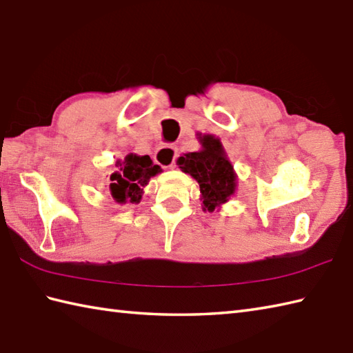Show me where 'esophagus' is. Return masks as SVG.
Returning a JSON list of instances; mask_svg holds the SVG:
<instances>
[{"label": "esophagus", "mask_w": 353, "mask_h": 353, "mask_svg": "<svg viewBox=\"0 0 353 353\" xmlns=\"http://www.w3.org/2000/svg\"><path fill=\"white\" fill-rule=\"evenodd\" d=\"M176 155H178L176 148H174V146H161V148H158L154 158H155V163L160 164L161 168L170 169V168H174Z\"/></svg>", "instance_id": "obj_1"}]
</instances>
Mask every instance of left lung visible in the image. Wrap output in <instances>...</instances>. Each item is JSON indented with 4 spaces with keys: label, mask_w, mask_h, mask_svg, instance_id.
Segmentation results:
<instances>
[{
    "label": "left lung",
    "mask_w": 353,
    "mask_h": 353,
    "mask_svg": "<svg viewBox=\"0 0 353 353\" xmlns=\"http://www.w3.org/2000/svg\"><path fill=\"white\" fill-rule=\"evenodd\" d=\"M201 149L187 152L176 160V166L199 184L203 210L214 212L236 193L237 175L218 137H198Z\"/></svg>",
    "instance_id": "obj_1"
}]
</instances>
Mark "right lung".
<instances>
[{"mask_svg": "<svg viewBox=\"0 0 353 353\" xmlns=\"http://www.w3.org/2000/svg\"><path fill=\"white\" fill-rule=\"evenodd\" d=\"M161 168L154 164L149 155L128 154L125 160L114 163V170L110 175V192L119 204H139L143 196V187L149 179L161 174Z\"/></svg>", "mask_w": 353, "mask_h": 353, "instance_id": "1", "label": "right lung"}]
</instances>
